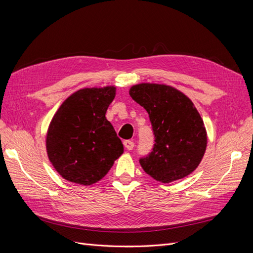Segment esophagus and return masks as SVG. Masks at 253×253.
<instances>
[{"label": "esophagus", "mask_w": 253, "mask_h": 253, "mask_svg": "<svg viewBox=\"0 0 253 253\" xmlns=\"http://www.w3.org/2000/svg\"><path fill=\"white\" fill-rule=\"evenodd\" d=\"M124 145H125V148L126 149V150H133V148H134V142L133 141H131V140H126V141H124Z\"/></svg>", "instance_id": "obj_1"}]
</instances>
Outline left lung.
Masks as SVG:
<instances>
[{
    "mask_svg": "<svg viewBox=\"0 0 253 253\" xmlns=\"http://www.w3.org/2000/svg\"><path fill=\"white\" fill-rule=\"evenodd\" d=\"M128 94L148 112L155 135L153 151L139 160L143 171L164 183L192 173L205 155L207 131L190 98L157 83L135 84Z\"/></svg>",
    "mask_w": 253,
    "mask_h": 253,
    "instance_id": "obj_1",
    "label": "left lung"
}]
</instances>
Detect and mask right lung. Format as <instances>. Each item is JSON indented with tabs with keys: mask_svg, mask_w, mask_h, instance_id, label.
<instances>
[{
	"mask_svg": "<svg viewBox=\"0 0 253 253\" xmlns=\"http://www.w3.org/2000/svg\"><path fill=\"white\" fill-rule=\"evenodd\" d=\"M116 87L75 91L53 115L47 128L46 152L55 170L67 181L90 186L108 174L124 145L105 118Z\"/></svg>",
	"mask_w": 253,
	"mask_h": 253,
	"instance_id": "obj_1",
	"label": "right lung"
}]
</instances>
